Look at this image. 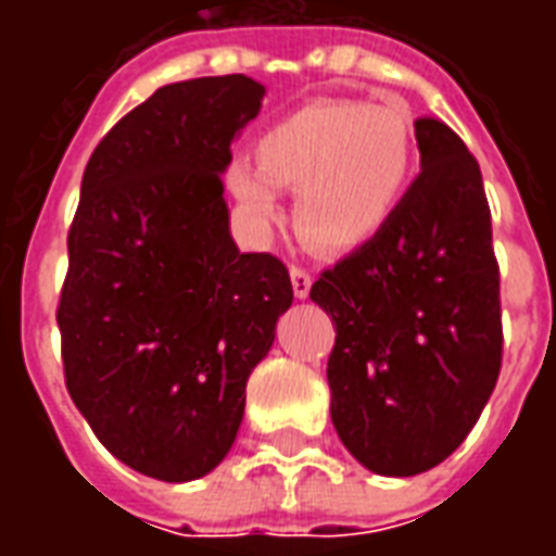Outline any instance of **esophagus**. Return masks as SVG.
Segmentation results:
<instances>
[{"label": "esophagus", "instance_id": "obj_1", "mask_svg": "<svg viewBox=\"0 0 556 556\" xmlns=\"http://www.w3.org/2000/svg\"><path fill=\"white\" fill-rule=\"evenodd\" d=\"M291 286H294V298H309V289H313V274L301 265H291Z\"/></svg>", "mask_w": 556, "mask_h": 556}]
</instances>
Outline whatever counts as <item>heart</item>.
Wrapping results in <instances>:
<instances>
[{
    "label": "heart",
    "instance_id": "heart-1",
    "mask_svg": "<svg viewBox=\"0 0 556 556\" xmlns=\"http://www.w3.org/2000/svg\"><path fill=\"white\" fill-rule=\"evenodd\" d=\"M258 166L235 160L226 181L262 226L282 217L279 187L298 193V231L318 253H349L387 229L417 163L410 115L393 103L313 101L255 139Z\"/></svg>",
    "mask_w": 556,
    "mask_h": 556
}]
</instances>
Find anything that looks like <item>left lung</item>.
I'll return each mask as SVG.
<instances>
[{
  "label": "left lung",
  "instance_id": "obj_1",
  "mask_svg": "<svg viewBox=\"0 0 556 556\" xmlns=\"http://www.w3.org/2000/svg\"><path fill=\"white\" fill-rule=\"evenodd\" d=\"M422 172L396 217L321 270L313 298L337 325L330 417L381 477H414L458 450L497 384L501 267L477 157L443 122H414Z\"/></svg>",
  "mask_w": 556,
  "mask_h": 556
}]
</instances>
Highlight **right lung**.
Here are the masks:
<instances>
[{
	"label": "right lung",
	"mask_w": 556,
	"mask_h": 556,
	"mask_svg": "<svg viewBox=\"0 0 556 556\" xmlns=\"http://www.w3.org/2000/svg\"><path fill=\"white\" fill-rule=\"evenodd\" d=\"M243 74L157 89L91 151L59 294L65 384L146 477H205L235 443L247 378L291 306L289 267L238 253L219 172L258 115Z\"/></svg>",
	"instance_id": "obj_1"
}]
</instances>
